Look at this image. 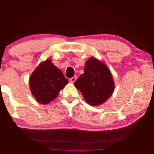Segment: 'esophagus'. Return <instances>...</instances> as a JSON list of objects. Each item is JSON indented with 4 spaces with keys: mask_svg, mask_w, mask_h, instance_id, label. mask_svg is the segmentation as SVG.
Returning a JSON list of instances; mask_svg holds the SVG:
<instances>
[{
    "mask_svg": "<svg viewBox=\"0 0 154 154\" xmlns=\"http://www.w3.org/2000/svg\"><path fill=\"white\" fill-rule=\"evenodd\" d=\"M76 79H77V77H76V75H74V76L73 77H72V78H71L70 79H69V81H70L71 83H74V82L76 81Z\"/></svg>",
    "mask_w": 154,
    "mask_h": 154,
    "instance_id": "1",
    "label": "esophagus"
}]
</instances>
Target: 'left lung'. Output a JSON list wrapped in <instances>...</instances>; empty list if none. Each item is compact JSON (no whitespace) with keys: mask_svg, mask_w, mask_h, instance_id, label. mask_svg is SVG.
<instances>
[{"mask_svg":"<svg viewBox=\"0 0 154 154\" xmlns=\"http://www.w3.org/2000/svg\"><path fill=\"white\" fill-rule=\"evenodd\" d=\"M74 85L92 106L106 102L114 90V83L108 67L93 57L87 61L84 73L75 81Z\"/></svg>","mask_w":154,"mask_h":154,"instance_id":"8db88e82","label":"left lung"}]
</instances>
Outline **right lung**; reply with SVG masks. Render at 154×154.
Instances as JSON below:
<instances>
[{
    "label": "right lung",
    "instance_id": "right-lung-1",
    "mask_svg": "<svg viewBox=\"0 0 154 154\" xmlns=\"http://www.w3.org/2000/svg\"><path fill=\"white\" fill-rule=\"evenodd\" d=\"M67 83L68 80L50 60L41 63L29 80L32 94L37 102L43 104L54 100Z\"/></svg>",
    "mask_w": 154,
    "mask_h": 154
}]
</instances>
